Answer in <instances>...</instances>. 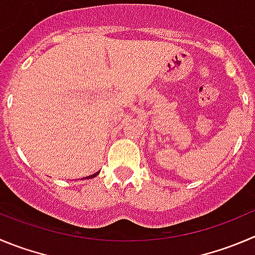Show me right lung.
<instances>
[{
    "mask_svg": "<svg viewBox=\"0 0 255 255\" xmlns=\"http://www.w3.org/2000/svg\"><path fill=\"white\" fill-rule=\"evenodd\" d=\"M99 173H100V171H98V173L93 174V175H90V176H86V178H84V179H91V178H95V176H98V175H99Z\"/></svg>",
    "mask_w": 255,
    "mask_h": 255,
    "instance_id": "obj_1",
    "label": "right lung"
}]
</instances>
